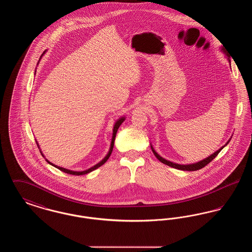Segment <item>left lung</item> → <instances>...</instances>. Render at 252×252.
I'll list each match as a JSON object with an SVG mask.
<instances>
[{
	"mask_svg": "<svg viewBox=\"0 0 252 252\" xmlns=\"http://www.w3.org/2000/svg\"><path fill=\"white\" fill-rule=\"evenodd\" d=\"M224 50V49H223ZM227 57H228V62H229V64H230V60H229V56L227 55ZM229 141H230V139L228 140V142L226 143V144L224 145V146H222L221 148H219L217 151H216L214 154H212L211 156L208 157V158H204L202 160H200V161H197V162H194V163H192V164H179V163H175V162H172V161H170V160H167V159H165V158H163L162 157L159 156L158 153H157L156 151H155V149L153 148V146L151 145V149H152V151H153V153H154V155L157 157V158L159 160V161H161L162 163H164V164H166L168 166H170V167L176 168V169H179V170H183V171H196V170H199V169H201V168H203L204 166H206L208 163H210L215 158H216L217 155H218V153L227 145V144L229 143Z\"/></svg>",
	"mask_w": 252,
	"mask_h": 252,
	"instance_id": "1",
	"label": "left lung"
}]
</instances>
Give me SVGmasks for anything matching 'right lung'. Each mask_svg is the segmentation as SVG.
<instances>
[{
  "mask_svg": "<svg viewBox=\"0 0 252 252\" xmlns=\"http://www.w3.org/2000/svg\"><path fill=\"white\" fill-rule=\"evenodd\" d=\"M46 53V51H44L43 53H42V55H41V57L44 55ZM41 57L39 58V60L38 61L40 60L41 59ZM38 64V63H37ZM35 74H36V71H35ZM126 120V117L125 116H123V117H121L119 118L118 120L115 122V124H114V126H113V130H112V139H111V143H110V147H109V150H108V154L106 155V157L101 160V161H99L98 163H96L95 165H94L93 167L89 168V169H87V170H84V171H72V170H69V169H66V168L60 167V166H58V165H56V164H54V163H52L51 161H49L47 158H45V160L48 162L49 164H51V165H53L54 167L58 168V169H60V171H62V172H64V173H67V174H70V175H73V176H81V175H85V174H89V173H91V172H93V171H94L95 169L97 168L100 167L101 165H103L107 160L108 159V158L110 156V154H111V152H112V149H113V145H114V141H115V137H116V133H117V130H118V128H119V126H120L121 125H122V123L124 122V121ZM36 144H37V147L39 148V145L37 144V142H36ZM40 151V153H41V155L44 157V155L42 154V152H41V150H39ZM45 158V157H44Z\"/></svg>",
  "mask_w": 252,
  "mask_h": 252,
  "instance_id": "obj_1",
  "label": "right lung"
}]
</instances>
